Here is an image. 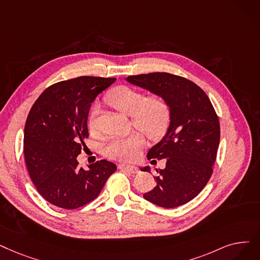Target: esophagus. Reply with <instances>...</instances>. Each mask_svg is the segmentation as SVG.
I'll return each instance as SVG.
<instances>
[{
	"label": "esophagus",
	"mask_w": 260,
	"mask_h": 260,
	"mask_svg": "<svg viewBox=\"0 0 260 260\" xmlns=\"http://www.w3.org/2000/svg\"><path fill=\"white\" fill-rule=\"evenodd\" d=\"M119 169L122 171H126L129 173H138L139 172V169L135 166H131V165H119Z\"/></svg>",
	"instance_id": "esophagus-1"
}]
</instances>
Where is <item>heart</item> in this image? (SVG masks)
I'll return each instance as SVG.
<instances>
[{
    "label": "heart",
    "instance_id": "1",
    "mask_svg": "<svg viewBox=\"0 0 260 260\" xmlns=\"http://www.w3.org/2000/svg\"><path fill=\"white\" fill-rule=\"evenodd\" d=\"M106 102L121 114L131 117L132 124L143 132L150 139L161 138L171 122V107L161 95L146 98L144 93L127 86H119L106 96ZM99 107L94 106L90 114L88 126L95 131ZM144 145V136L135 132L126 137L115 138L105 146V154L117 160L128 161L136 158Z\"/></svg>",
    "mask_w": 260,
    "mask_h": 260
}]
</instances>
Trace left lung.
I'll return each mask as SVG.
<instances>
[{
	"label": "left lung",
	"instance_id": "8db88e82",
	"mask_svg": "<svg viewBox=\"0 0 260 260\" xmlns=\"http://www.w3.org/2000/svg\"><path fill=\"white\" fill-rule=\"evenodd\" d=\"M126 81L164 96L171 107L167 134L148 152V159L165 158L166 168L156 170V187L143 198L164 208L184 205L201 192L212 174L220 142L219 118L207 94L185 77L154 72L132 75ZM141 170L150 172V167Z\"/></svg>",
	"mask_w": 260,
	"mask_h": 260
}]
</instances>
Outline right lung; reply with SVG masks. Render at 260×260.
I'll return each mask as SVG.
<instances>
[{"mask_svg":"<svg viewBox=\"0 0 260 260\" xmlns=\"http://www.w3.org/2000/svg\"><path fill=\"white\" fill-rule=\"evenodd\" d=\"M116 78L80 76L56 83L40 94L24 127V159L31 182L51 204L76 209L93 201L117 170L105 159L78 167L87 119L94 99Z\"/></svg>","mask_w":260,"mask_h":260,"instance_id":"add662e5","label":"right lung"}]
</instances>
